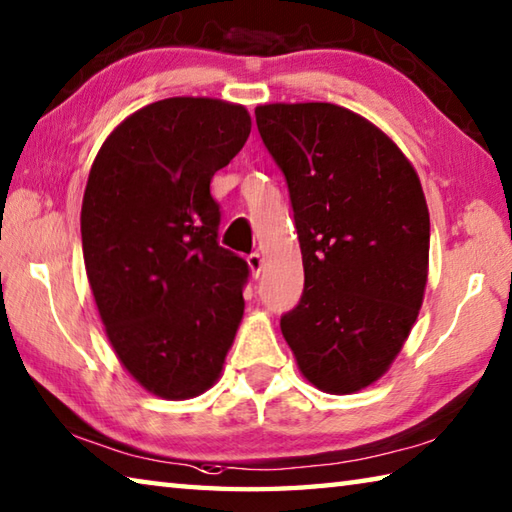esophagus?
Returning <instances> with one entry per match:
<instances>
[{
	"mask_svg": "<svg viewBox=\"0 0 512 512\" xmlns=\"http://www.w3.org/2000/svg\"><path fill=\"white\" fill-rule=\"evenodd\" d=\"M246 262H248L250 273H253L255 277H259V273H262V268H264V257L259 255V253H250L246 257Z\"/></svg>",
	"mask_w": 512,
	"mask_h": 512,
	"instance_id": "esophagus-1",
	"label": "esophagus"
}]
</instances>
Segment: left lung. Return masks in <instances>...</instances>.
I'll use <instances>...</instances> for the list:
<instances>
[{
	"label": "left lung",
	"mask_w": 512,
	"mask_h": 512,
	"mask_svg": "<svg viewBox=\"0 0 512 512\" xmlns=\"http://www.w3.org/2000/svg\"><path fill=\"white\" fill-rule=\"evenodd\" d=\"M257 129L286 176L304 266L280 327L302 376L356 394L392 365L418 318L430 212L414 165L367 118L331 102H273Z\"/></svg>",
	"instance_id": "8db88e82"
}]
</instances>
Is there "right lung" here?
<instances>
[{"label": "right lung", "mask_w": 512, "mask_h": 512, "mask_svg": "<svg viewBox=\"0 0 512 512\" xmlns=\"http://www.w3.org/2000/svg\"><path fill=\"white\" fill-rule=\"evenodd\" d=\"M250 114L217 98H165L127 116L96 154L82 255L107 338L129 376L167 401L217 383L248 264L217 241L210 181L244 147Z\"/></svg>", "instance_id": "1"}]
</instances>
